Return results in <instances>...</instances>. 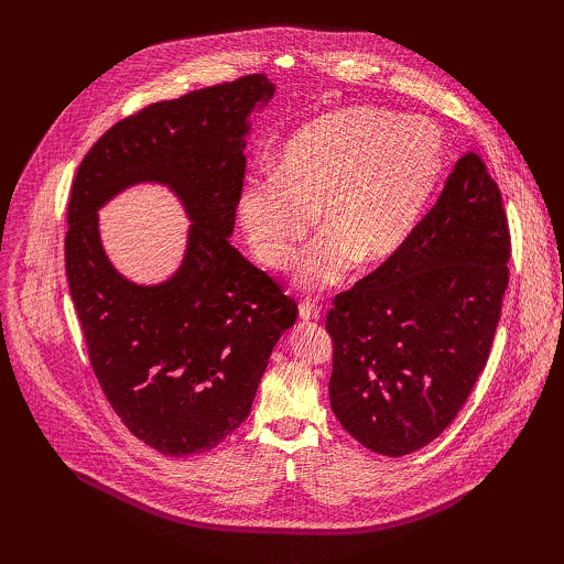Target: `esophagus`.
Instances as JSON below:
<instances>
[{"instance_id": "esophagus-1", "label": "esophagus", "mask_w": 564, "mask_h": 564, "mask_svg": "<svg viewBox=\"0 0 564 564\" xmlns=\"http://www.w3.org/2000/svg\"><path fill=\"white\" fill-rule=\"evenodd\" d=\"M319 313H322L319 306H317L315 302H311V300H306V302L300 304V317H302V319H317Z\"/></svg>"}]
</instances>
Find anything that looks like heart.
<instances>
[{
  "instance_id": "1",
  "label": "heart",
  "mask_w": 564,
  "mask_h": 564,
  "mask_svg": "<svg viewBox=\"0 0 564 564\" xmlns=\"http://www.w3.org/2000/svg\"><path fill=\"white\" fill-rule=\"evenodd\" d=\"M448 164L441 130L379 107L322 113L283 143L274 173L253 175L237 219L256 258L283 270L317 217L300 283H340L354 264L391 262L416 235Z\"/></svg>"
}]
</instances>
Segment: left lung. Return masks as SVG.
Returning <instances> with one entry per match:
<instances>
[{"instance_id":"left-lung-1","label":"left lung","mask_w":564,"mask_h":564,"mask_svg":"<svg viewBox=\"0 0 564 564\" xmlns=\"http://www.w3.org/2000/svg\"><path fill=\"white\" fill-rule=\"evenodd\" d=\"M510 228L485 162L466 153L391 262L336 294L332 409L372 453H416L487 366L510 281Z\"/></svg>"}]
</instances>
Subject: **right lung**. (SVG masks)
Wrapping results in <instances>:
<instances>
[{"label": "right lung", "instance_id": "1", "mask_svg": "<svg viewBox=\"0 0 564 564\" xmlns=\"http://www.w3.org/2000/svg\"><path fill=\"white\" fill-rule=\"evenodd\" d=\"M264 75L153 102L109 128L77 169L68 200L66 276L88 361L118 419L169 457L205 453L249 416L260 377L297 302L237 251L247 116ZM143 180L169 184L195 221L169 282L137 286L104 256L97 207Z\"/></svg>", "mask_w": 564, "mask_h": 564}]
</instances>
